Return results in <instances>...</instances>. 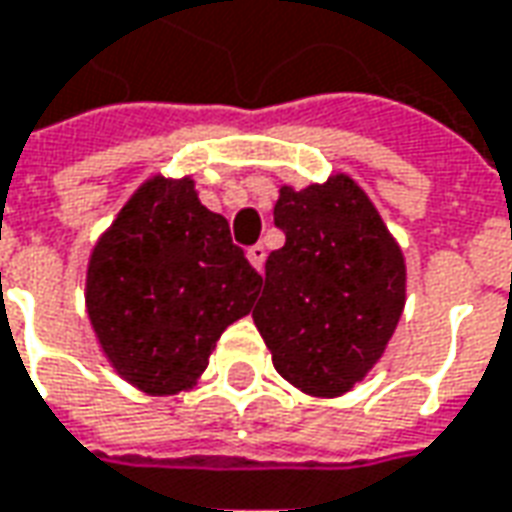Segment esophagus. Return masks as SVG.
Masks as SVG:
<instances>
[{
	"mask_svg": "<svg viewBox=\"0 0 512 512\" xmlns=\"http://www.w3.org/2000/svg\"><path fill=\"white\" fill-rule=\"evenodd\" d=\"M246 257H249V263L257 268V271H263V263H266V246H249V252H246Z\"/></svg>",
	"mask_w": 512,
	"mask_h": 512,
	"instance_id": "34e87169",
	"label": "esophagus"
}]
</instances>
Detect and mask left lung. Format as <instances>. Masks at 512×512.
Masks as SVG:
<instances>
[{"mask_svg":"<svg viewBox=\"0 0 512 512\" xmlns=\"http://www.w3.org/2000/svg\"><path fill=\"white\" fill-rule=\"evenodd\" d=\"M274 224L285 246L266 260L252 310L282 380L332 399L380 360L405 310V255L346 174L302 191L282 185Z\"/></svg>","mask_w":512,"mask_h":512,"instance_id":"obj_1","label":"left lung"}]
</instances>
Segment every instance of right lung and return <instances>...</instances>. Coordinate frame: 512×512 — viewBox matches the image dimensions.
Masks as SVG:
<instances>
[{"instance_id":"add662e5","label":"right lung","mask_w":512,"mask_h":512,"mask_svg":"<svg viewBox=\"0 0 512 512\" xmlns=\"http://www.w3.org/2000/svg\"><path fill=\"white\" fill-rule=\"evenodd\" d=\"M263 277L207 210L194 180L152 177L96 241L85 307L110 366L152 396L194 388L221 332L244 318Z\"/></svg>"}]
</instances>
